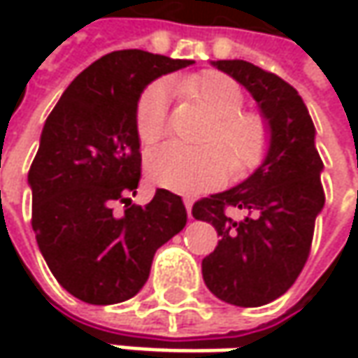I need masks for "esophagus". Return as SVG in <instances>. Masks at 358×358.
<instances>
[{
	"label": "esophagus",
	"instance_id": "obj_1",
	"mask_svg": "<svg viewBox=\"0 0 358 358\" xmlns=\"http://www.w3.org/2000/svg\"><path fill=\"white\" fill-rule=\"evenodd\" d=\"M183 203H185L187 215H189V217H191V207H193V201L189 199V197H183Z\"/></svg>",
	"mask_w": 358,
	"mask_h": 358
}]
</instances>
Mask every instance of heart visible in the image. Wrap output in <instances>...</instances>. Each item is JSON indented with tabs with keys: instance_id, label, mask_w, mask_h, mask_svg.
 <instances>
[{
	"instance_id": "b5f03b06",
	"label": "heart",
	"mask_w": 358,
	"mask_h": 358,
	"mask_svg": "<svg viewBox=\"0 0 358 358\" xmlns=\"http://www.w3.org/2000/svg\"><path fill=\"white\" fill-rule=\"evenodd\" d=\"M197 97L215 117L205 147H183L167 143L149 153L147 175L155 185L195 193L217 185L225 175H243L255 169L268 151L271 129L267 119L255 111H241L243 91L231 77L219 71H205L179 85ZM169 90L165 83H153L143 91L137 111L135 131L143 147L155 145L165 135Z\"/></svg>"
}]
</instances>
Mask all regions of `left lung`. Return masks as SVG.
<instances>
[{"label":"left lung","instance_id":"8db88e82","mask_svg":"<svg viewBox=\"0 0 358 358\" xmlns=\"http://www.w3.org/2000/svg\"><path fill=\"white\" fill-rule=\"evenodd\" d=\"M251 93L267 119L271 143L245 181L193 205V217L211 223L221 237L201 273L217 299L235 307H261L296 281L309 257L315 219L323 211V161L315 125L295 87L243 59L211 62ZM225 206L248 213L241 222Z\"/></svg>","mask_w":358,"mask_h":358}]
</instances>
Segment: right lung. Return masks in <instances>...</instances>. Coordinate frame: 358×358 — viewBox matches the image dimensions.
<instances>
[{"label": "right lung", "instance_id": "1", "mask_svg": "<svg viewBox=\"0 0 358 358\" xmlns=\"http://www.w3.org/2000/svg\"><path fill=\"white\" fill-rule=\"evenodd\" d=\"M141 49L107 53L63 91L41 131L27 183L31 227L49 271L67 293L90 305L135 296L153 255L187 225L179 195L157 189L131 205L141 179L135 111L157 77L191 65ZM126 203L123 215L113 211Z\"/></svg>", "mask_w": 358, "mask_h": 358}]
</instances>
